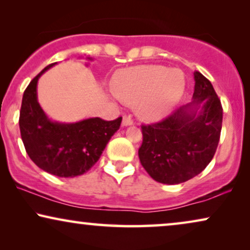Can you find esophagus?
Masks as SVG:
<instances>
[{
	"mask_svg": "<svg viewBox=\"0 0 250 250\" xmlns=\"http://www.w3.org/2000/svg\"><path fill=\"white\" fill-rule=\"evenodd\" d=\"M132 124H133V119L131 118V116H124V117H123V122H122L123 126H129Z\"/></svg>",
	"mask_w": 250,
	"mask_h": 250,
	"instance_id": "34e87169",
	"label": "esophagus"
}]
</instances>
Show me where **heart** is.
<instances>
[{"label": "heart", "instance_id": "obj_1", "mask_svg": "<svg viewBox=\"0 0 250 250\" xmlns=\"http://www.w3.org/2000/svg\"><path fill=\"white\" fill-rule=\"evenodd\" d=\"M184 88L182 71L158 64L123 70L114 80L116 97L126 104H136V112L146 119H159L169 114Z\"/></svg>", "mask_w": 250, "mask_h": 250}]
</instances>
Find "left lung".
<instances>
[{
	"mask_svg": "<svg viewBox=\"0 0 250 250\" xmlns=\"http://www.w3.org/2000/svg\"><path fill=\"white\" fill-rule=\"evenodd\" d=\"M192 101L164 121L142 125L139 158L159 183L180 184L197 176L210 163L220 141L223 109L213 85L194 71Z\"/></svg>",
	"mask_w": 250,
	"mask_h": 250,
	"instance_id": "obj_1",
	"label": "left lung"
}]
</instances>
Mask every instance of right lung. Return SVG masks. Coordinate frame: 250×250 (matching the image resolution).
<instances>
[{"label":"right lung","mask_w":250,"mask_h":250,"mask_svg":"<svg viewBox=\"0 0 250 250\" xmlns=\"http://www.w3.org/2000/svg\"><path fill=\"white\" fill-rule=\"evenodd\" d=\"M88 60H92L88 58ZM57 62L46 66L23 92L20 109V134L29 158L41 169L59 177H75L87 172L118 131L122 117H99L76 123L53 122L37 101V82Z\"/></svg>","instance_id":"right-lung-1"}]
</instances>
